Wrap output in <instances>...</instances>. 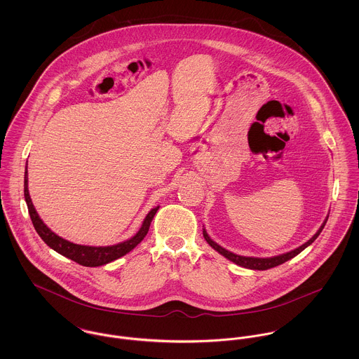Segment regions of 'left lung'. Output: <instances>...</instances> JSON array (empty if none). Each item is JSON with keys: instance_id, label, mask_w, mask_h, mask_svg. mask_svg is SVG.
Returning a JSON list of instances; mask_svg holds the SVG:
<instances>
[{"instance_id": "obj_1", "label": "left lung", "mask_w": 359, "mask_h": 359, "mask_svg": "<svg viewBox=\"0 0 359 359\" xmlns=\"http://www.w3.org/2000/svg\"><path fill=\"white\" fill-rule=\"evenodd\" d=\"M326 221H327V218L325 219V222L320 225V228L318 229V232L308 241L306 242L304 245H302L300 248H297V249H294V250H292V252H289V253H285V255H280V256H275V257H268V258H258V257H245V256H238V255H235V253H231V252H228V250H225L224 248H221L219 245H217L208 235H207V232H205V229H203V236H205V242L214 249V250H217L219 255H222V256L225 257V258H228V259H231L232 262H235V264H238V265H241V266H245V268H249V269H258V271H265V269H269V268H273V266H278V265H280V264H283V262H286V261H289L290 258H293V257L297 256L299 253H302L306 248H308L318 236H319V233L322 232V229H323V226H325V224H326Z\"/></svg>"}]
</instances>
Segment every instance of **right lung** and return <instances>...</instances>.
<instances>
[{
    "mask_svg": "<svg viewBox=\"0 0 359 359\" xmlns=\"http://www.w3.org/2000/svg\"><path fill=\"white\" fill-rule=\"evenodd\" d=\"M25 199H26V203H27L32 222L34 225V229L40 235V238L56 253L67 257V258H70V259H73L77 264L84 265V266L104 265L107 262H111V261L130 253L147 236V233L149 231V226H151V222L154 219V214L158 210V205H157L148 212V215L145 217V219L142 222V226L140 228V231L131 239H128L126 242H121V243H117V245H113V246L95 248V246H83V245L72 243V242L57 236L56 233H53L51 229L43 222V219L40 218V215L37 214L34 205L32 203V199H30V195H29L27 165H26V171H25Z\"/></svg>",
    "mask_w": 359,
    "mask_h": 359,
    "instance_id": "1",
    "label": "right lung"
}]
</instances>
